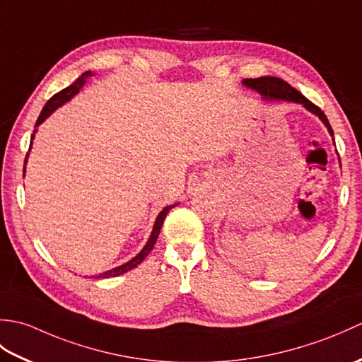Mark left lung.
<instances>
[{
	"label": "left lung",
	"instance_id": "8db88e82",
	"mask_svg": "<svg viewBox=\"0 0 362 362\" xmlns=\"http://www.w3.org/2000/svg\"><path fill=\"white\" fill-rule=\"evenodd\" d=\"M243 83L253 90H257L259 95L264 96V99H276V101H291V103L302 104L305 109H308L314 115H317V117L324 121L329 135L333 136V129L329 126L325 113L322 112L316 104H313L310 99H306L302 93H300V91H297L294 87H291L288 82H284L280 78L264 76V78H257V79H244Z\"/></svg>",
	"mask_w": 362,
	"mask_h": 362
}]
</instances>
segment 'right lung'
Wrapping results in <instances>:
<instances>
[{
	"label": "right lung",
	"mask_w": 362,
	"mask_h": 362,
	"mask_svg": "<svg viewBox=\"0 0 362 362\" xmlns=\"http://www.w3.org/2000/svg\"><path fill=\"white\" fill-rule=\"evenodd\" d=\"M91 76H95V74L91 73V71H86L83 74H81L79 78L76 79V82H73L70 87H66V88H64L62 91H59V93L54 95V96L49 99V101L45 104L43 110H42V113H40V117H38V119H37V122H35V126H40L42 122H43L46 118H48L54 110L57 109V107H60V105H62V104L66 103V101H70V99L83 87V83H86V82L91 78ZM35 132H37V130H34V134L30 135V144H33ZM28 153H29V152H28ZM26 161H28V156H26V158H25V169H26ZM25 169H23V173H25ZM174 206H175V205H169V206H166V209H163V211H160L158 218H157V221H156V224H153V230H152V233H151V238H149L148 244L144 245L143 250H141L140 253H138V255H136L135 258L130 259L129 263H126V264H122V266H118V267L112 269V271H109V272H104V274H101V275H98L99 279H109V276H118V275H121V274L129 272L130 269H134V267H136L138 264H140L141 261L149 255V252L152 250L153 244L157 243L160 228H161V226H163V221H165V218H166V214L169 213V210L174 209Z\"/></svg>",
	"instance_id": "add662e5"
}]
</instances>
